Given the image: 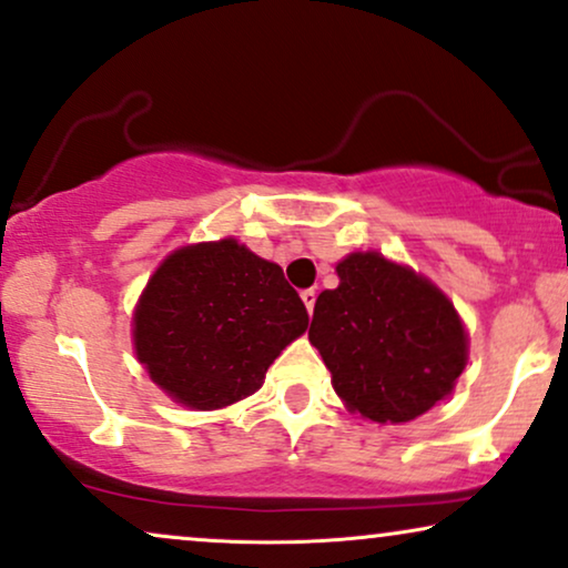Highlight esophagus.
<instances>
[{"label":"esophagus","instance_id":"obj_1","mask_svg":"<svg viewBox=\"0 0 568 568\" xmlns=\"http://www.w3.org/2000/svg\"><path fill=\"white\" fill-rule=\"evenodd\" d=\"M300 297H302V302H305L307 313H311V315H313V307H315V297H318V292H315V290H305V292H302V294H300Z\"/></svg>","mask_w":568,"mask_h":568}]
</instances>
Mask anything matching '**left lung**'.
<instances>
[{
	"mask_svg": "<svg viewBox=\"0 0 568 568\" xmlns=\"http://www.w3.org/2000/svg\"><path fill=\"white\" fill-rule=\"evenodd\" d=\"M336 274L307 336L347 407L373 423H409L452 394L467 334L446 294L378 253H352Z\"/></svg>",
	"mask_w": 568,
	"mask_h": 568,
	"instance_id": "1",
	"label": "left lung"
}]
</instances>
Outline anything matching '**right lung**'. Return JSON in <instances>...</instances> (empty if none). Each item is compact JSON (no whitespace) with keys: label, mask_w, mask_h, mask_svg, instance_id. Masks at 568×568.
<instances>
[{"label":"right lung","mask_w":568,"mask_h":568,"mask_svg":"<svg viewBox=\"0 0 568 568\" xmlns=\"http://www.w3.org/2000/svg\"><path fill=\"white\" fill-rule=\"evenodd\" d=\"M305 328V302L276 263L237 240L203 242L151 276L135 311V352L172 399L221 409L257 392Z\"/></svg>","instance_id":"obj_1"}]
</instances>
